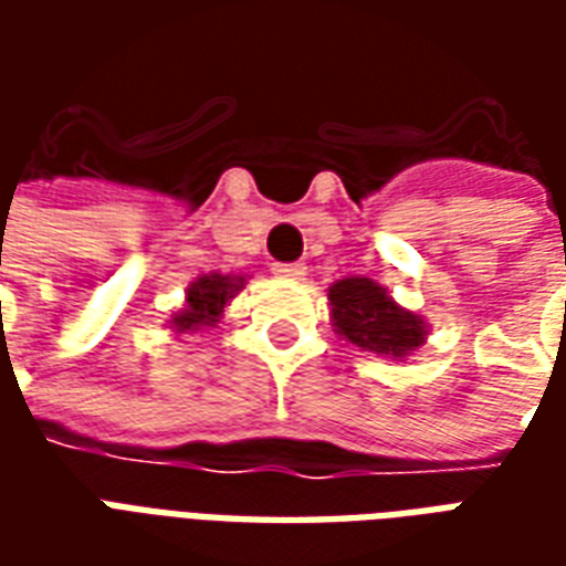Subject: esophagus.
<instances>
[{
    "label": "esophagus",
    "instance_id": "34e87169",
    "mask_svg": "<svg viewBox=\"0 0 566 566\" xmlns=\"http://www.w3.org/2000/svg\"><path fill=\"white\" fill-rule=\"evenodd\" d=\"M272 272H275L279 279H287V282H300V279L306 275V266H303V263H275Z\"/></svg>",
    "mask_w": 566,
    "mask_h": 566
}]
</instances>
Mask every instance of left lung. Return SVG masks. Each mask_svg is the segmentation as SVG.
Masks as SVG:
<instances>
[{"instance_id":"left-lung-1","label":"left lung","mask_w":566,"mask_h":566,"mask_svg":"<svg viewBox=\"0 0 566 566\" xmlns=\"http://www.w3.org/2000/svg\"><path fill=\"white\" fill-rule=\"evenodd\" d=\"M333 331L357 352H373L391 360L412 357L427 343V321L403 308L381 287L364 275H348L331 284Z\"/></svg>"}]
</instances>
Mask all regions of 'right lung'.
<instances>
[{
  "label": "right lung",
  "instance_id": "obj_1",
  "mask_svg": "<svg viewBox=\"0 0 566 566\" xmlns=\"http://www.w3.org/2000/svg\"><path fill=\"white\" fill-rule=\"evenodd\" d=\"M242 287H245V275H221V272L199 275L185 291V306L172 312L169 331L197 333L206 331V327H214L223 318V308L230 306V300Z\"/></svg>",
  "mask_w": 566,
  "mask_h": 566
}]
</instances>
